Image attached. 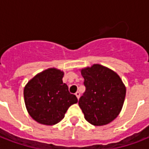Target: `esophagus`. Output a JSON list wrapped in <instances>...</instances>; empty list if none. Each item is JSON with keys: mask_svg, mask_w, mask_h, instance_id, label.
Segmentation results:
<instances>
[{"mask_svg": "<svg viewBox=\"0 0 149 149\" xmlns=\"http://www.w3.org/2000/svg\"><path fill=\"white\" fill-rule=\"evenodd\" d=\"M75 95L77 96V97L78 98V99H79V97H80V93H79V91H77V93H75Z\"/></svg>", "mask_w": 149, "mask_h": 149, "instance_id": "obj_1", "label": "esophagus"}]
</instances>
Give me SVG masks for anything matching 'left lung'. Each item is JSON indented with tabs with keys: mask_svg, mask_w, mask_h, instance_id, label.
Instances as JSON below:
<instances>
[{
	"mask_svg": "<svg viewBox=\"0 0 149 149\" xmlns=\"http://www.w3.org/2000/svg\"><path fill=\"white\" fill-rule=\"evenodd\" d=\"M86 91L79 106L89 123L105 125L113 120L122 109L126 87L114 71L100 64L81 70Z\"/></svg>",
	"mask_w": 149,
	"mask_h": 149,
	"instance_id": "1",
	"label": "left lung"
}]
</instances>
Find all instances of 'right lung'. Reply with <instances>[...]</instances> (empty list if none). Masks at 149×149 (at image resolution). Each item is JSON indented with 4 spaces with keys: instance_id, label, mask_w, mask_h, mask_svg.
Masks as SVG:
<instances>
[{
    "instance_id": "right-lung-1",
    "label": "right lung",
    "mask_w": 149,
    "mask_h": 149,
    "mask_svg": "<svg viewBox=\"0 0 149 149\" xmlns=\"http://www.w3.org/2000/svg\"><path fill=\"white\" fill-rule=\"evenodd\" d=\"M63 71L50 68L38 73L24 86L27 111L39 124L56 125L64 118L68 108L78 102L63 84Z\"/></svg>"
}]
</instances>
